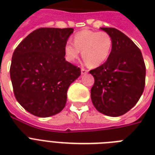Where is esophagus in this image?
Here are the masks:
<instances>
[{
  "label": "esophagus",
  "instance_id": "1",
  "mask_svg": "<svg viewBox=\"0 0 155 155\" xmlns=\"http://www.w3.org/2000/svg\"><path fill=\"white\" fill-rule=\"evenodd\" d=\"M87 72H88V71L84 69V68H82V69H81V74H82V75H85V74H87Z\"/></svg>",
  "mask_w": 155,
  "mask_h": 155
}]
</instances>
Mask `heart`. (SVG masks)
<instances>
[{
    "label": "heart",
    "instance_id": "obj_1",
    "mask_svg": "<svg viewBox=\"0 0 155 155\" xmlns=\"http://www.w3.org/2000/svg\"><path fill=\"white\" fill-rule=\"evenodd\" d=\"M113 49V38L104 31L84 30L74 36V43L68 41L64 45V56L68 62H75L82 51V57L91 67L103 64Z\"/></svg>",
    "mask_w": 155,
    "mask_h": 155
}]
</instances>
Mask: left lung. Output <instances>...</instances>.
<instances>
[{"mask_svg":"<svg viewBox=\"0 0 155 155\" xmlns=\"http://www.w3.org/2000/svg\"><path fill=\"white\" fill-rule=\"evenodd\" d=\"M113 38V49L104 63L89 71L95 82L91 99L97 111L119 117L130 111L144 91L146 66L134 42L115 28H101Z\"/></svg>","mask_w":155,"mask_h":155,"instance_id":"left-lung-1","label":"left lung"}]
</instances>
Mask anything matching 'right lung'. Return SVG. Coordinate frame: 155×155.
Wrapping results in <instances>:
<instances>
[{
  "label": "right lung",
  "instance_id": "add662e5",
  "mask_svg": "<svg viewBox=\"0 0 155 155\" xmlns=\"http://www.w3.org/2000/svg\"><path fill=\"white\" fill-rule=\"evenodd\" d=\"M73 30L39 28L13 52L9 71L14 96L33 115L47 117L60 113L68 87L81 74L64 58V45Z\"/></svg>",
  "mask_w": 155,
  "mask_h": 155
}]
</instances>
